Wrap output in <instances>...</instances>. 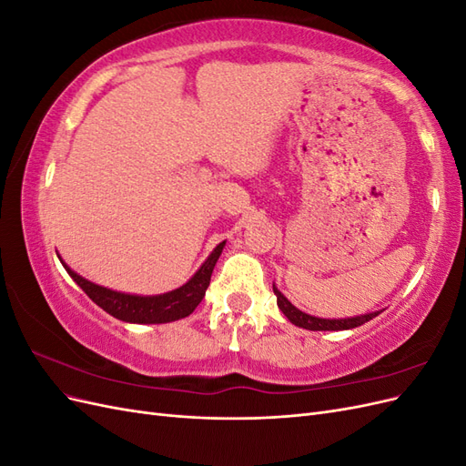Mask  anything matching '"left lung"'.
Returning <instances> with one entry per match:
<instances>
[{
	"label": "left lung",
	"instance_id": "8db88e82",
	"mask_svg": "<svg viewBox=\"0 0 466 466\" xmlns=\"http://www.w3.org/2000/svg\"><path fill=\"white\" fill-rule=\"evenodd\" d=\"M272 288H274V293H276L279 311L284 313L288 317V320L291 324H295V327L307 329V330H350V329L361 327V324L375 319L379 313H383V311H373V313L348 317V319H320V317H313V315L299 311L298 307L291 305V301H288L286 295L276 288V284H272Z\"/></svg>",
	"mask_w": 466,
	"mask_h": 466
}]
</instances>
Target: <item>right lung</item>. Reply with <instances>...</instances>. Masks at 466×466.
I'll list each match as a JSON object with an SVG mask.
<instances>
[{
    "mask_svg": "<svg viewBox=\"0 0 466 466\" xmlns=\"http://www.w3.org/2000/svg\"><path fill=\"white\" fill-rule=\"evenodd\" d=\"M223 247L225 241L211 250V255L204 260V264L196 270V274L187 281V284L159 295H134L108 289L105 286L95 284V281H89L87 278L79 276L60 257L58 258L76 284L89 295V299H93L108 315L134 324H163L185 319L198 307V303L204 299L211 272H214V266L221 255Z\"/></svg>",
    "mask_w": 466,
    "mask_h": 466,
    "instance_id": "1",
    "label": "right lung"
}]
</instances>
